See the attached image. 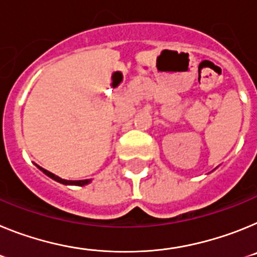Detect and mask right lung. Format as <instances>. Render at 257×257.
<instances>
[{"instance_id":"obj_1","label":"right lung","mask_w":257,"mask_h":257,"mask_svg":"<svg viewBox=\"0 0 257 257\" xmlns=\"http://www.w3.org/2000/svg\"><path fill=\"white\" fill-rule=\"evenodd\" d=\"M39 167V166H37ZM40 169H41L44 173H45L46 176H49L50 178H53V180H55V181L61 182V184H64V185H79V186H84V185H88L89 182H90V180H80V181H68V180H64V178H61L59 176L54 175V173H51V172L46 171V169L41 168V167H39Z\"/></svg>"}]
</instances>
